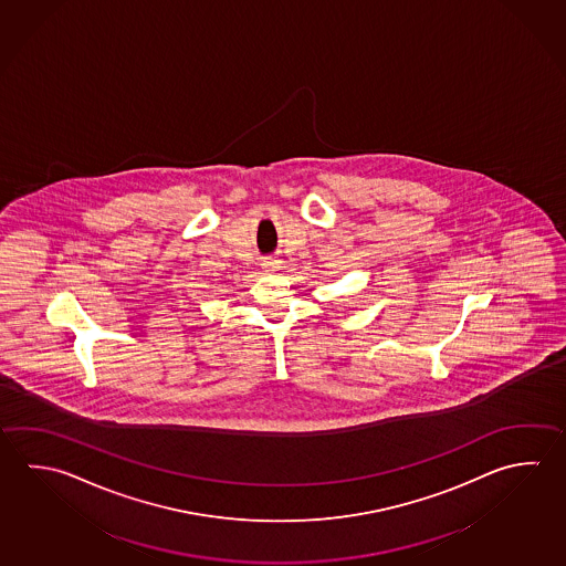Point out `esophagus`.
Returning <instances> with one entry per match:
<instances>
[{
	"label": "esophagus",
	"instance_id": "1",
	"mask_svg": "<svg viewBox=\"0 0 566 566\" xmlns=\"http://www.w3.org/2000/svg\"><path fill=\"white\" fill-rule=\"evenodd\" d=\"M263 269H265V271H277L279 263L275 259H268V261H263Z\"/></svg>",
	"mask_w": 566,
	"mask_h": 566
}]
</instances>
